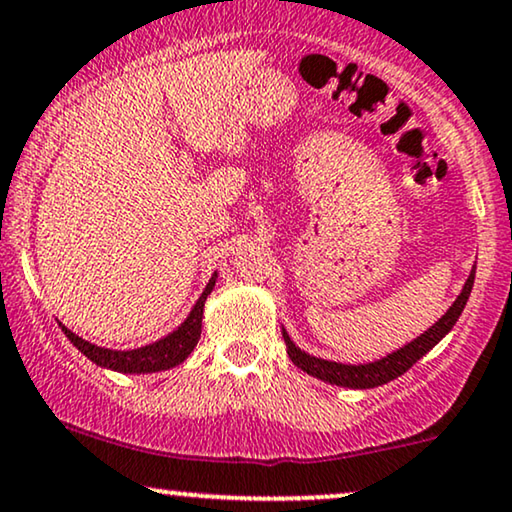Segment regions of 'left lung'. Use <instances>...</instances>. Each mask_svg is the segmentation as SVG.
<instances>
[{
    "label": "left lung",
    "mask_w": 512,
    "mask_h": 512,
    "mask_svg": "<svg viewBox=\"0 0 512 512\" xmlns=\"http://www.w3.org/2000/svg\"><path fill=\"white\" fill-rule=\"evenodd\" d=\"M473 282H475V270H470V275H468L466 284H463L459 298L451 303V308L433 324V327H430L428 331H423L421 336H416L411 343L402 345L400 350H395V353L381 357V360H376V362L341 364V362L322 360V357L308 355V353H303L301 348H296V343L291 341L287 331L282 329L284 343H287V353L291 357V362H294L298 369H303L305 374L320 378V381L331 383V386L357 388V390L383 386V383L393 381V378L402 376L404 371H409L418 360H421L423 355L430 353V350H433L435 345L449 334L451 327H454L456 320L461 317L463 308H466L470 291H473Z\"/></svg>",
    "instance_id": "obj_1"
}]
</instances>
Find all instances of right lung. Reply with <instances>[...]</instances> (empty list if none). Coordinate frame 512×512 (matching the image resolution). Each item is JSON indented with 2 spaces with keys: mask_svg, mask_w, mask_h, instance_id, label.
Instances as JSON below:
<instances>
[{
  "mask_svg": "<svg viewBox=\"0 0 512 512\" xmlns=\"http://www.w3.org/2000/svg\"><path fill=\"white\" fill-rule=\"evenodd\" d=\"M216 272L211 277L207 289L202 291V296L197 298V303L192 305L190 315L185 317V322L176 331H171L169 336L159 338V341L143 345V348L136 350H110L101 348V345H94L77 334H72L68 327L61 329L65 336L70 338V343L75 345L79 353H84L91 362L98 364V367L122 371V374H152V371H164L181 364L185 357H188L199 341V334H202V315H204V301L211 294L216 284Z\"/></svg>",
  "mask_w": 512,
  "mask_h": 512,
  "instance_id": "right-lung-1",
  "label": "right lung"
}]
</instances>
